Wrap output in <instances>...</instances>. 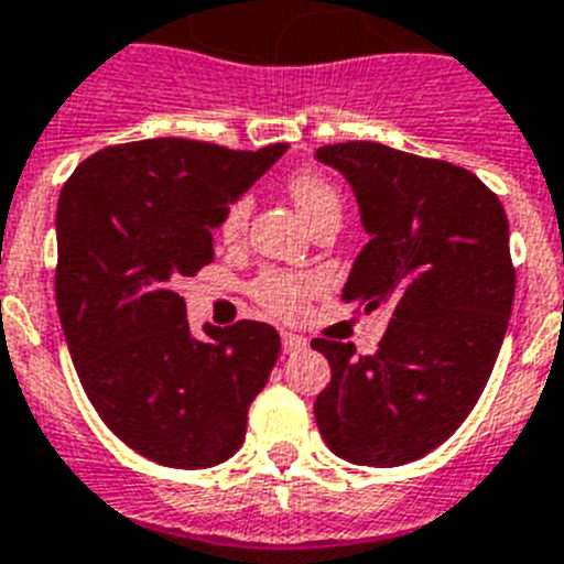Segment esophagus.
<instances>
[{"label":"esophagus","mask_w":564,"mask_h":564,"mask_svg":"<svg viewBox=\"0 0 564 564\" xmlns=\"http://www.w3.org/2000/svg\"><path fill=\"white\" fill-rule=\"evenodd\" d=\"M281 343H283V355H301V351L306 349V340H303L301 335H292V332H283Z\"/></svg>","instance_id":"34e87169"}]
</instances>
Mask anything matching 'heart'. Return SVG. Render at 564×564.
Segmentation results:
<instances>
[{"label": "heart", "instance_id": "heart-1", "mask_svg": "<svg viewBox=\"0 0 564 564\" xmlns=\"http://www.w3.org/2000/svg\"><path fill=\"white\" fill-rule=\"evenodd\" d=\"M286 189L295 200L297 213L310 221H321L323 215L340 213V195H337L335 184L326 175L315 173V170H301V173L289 175ZM249 198L247 195H235L224 209L221 221H218V235L224 241H238L247 229L249 221ZM321 281L306 272H283V269H267L254 278L249 292L263 310L272 312L278 317H301L310 306L312 297L317 295Z\"/></svg>", "mask_w": 564, "mask_h": 564}]
</instances>
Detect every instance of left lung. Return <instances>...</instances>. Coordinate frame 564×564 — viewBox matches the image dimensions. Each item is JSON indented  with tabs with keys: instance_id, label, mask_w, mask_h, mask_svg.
<instances>
[{
	"instance_id": "1",
	"label": "left lung",
	"mask_w": 564,
	"mask_h": 564,
	"mask_svg": "<svg viewBox=\"0 0 564 564\" xmlns=\"http://www.w3.org/2000/svg\"><path fill=\"white\" fill-rule=\"evenodd\" d=\"M315 159L346 175L369 232L343 301L391 303L375 355L312 340L332 366L317 429L355 465L414 463L471 414L497 364L517 283L506 209L463 166L377 141L326 144Z\"/></svg>"
}]
</instances>
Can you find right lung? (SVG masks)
Masks as SVG:
<instances>
[{
	"instance_id": "right-lung-1",
	"label": "right lung",
	"mask_w": 564,
	"mask_h": 564,
	"mask_svg": "<svg viewBox=\"0 0 564 564\" xmlns=\"http://www.w3.org/2000/svg\"><path fill=\"white\" fill-rule=\"evenodd\" d=\"M286 144L227 150L147 139L76 166L56 209V306L93 409L141 457L209 468L232 457L281 351L269 323L193 337L178 283L213 261V229Z\"/></svg>"
}]
</instances>
